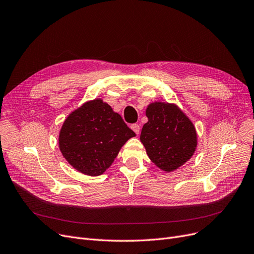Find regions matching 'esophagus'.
<instances>
[{"mask_svg":"<svg viewBox=\"0 0 254 254\" xmlns=\"http://www.w3.org/2000/svg\"><path fill=\"white\" fill-rule=\"evenodd\" d=\"M131 127V129H132L134 132L136 133V134H138L139 133V130H140V127H139V125L138 124H132L130 126Z\"/></svg>","mask_w":254,"mask_h":254,"instance_id":"esophagus-1","label":"esophagus"}]
</instances>
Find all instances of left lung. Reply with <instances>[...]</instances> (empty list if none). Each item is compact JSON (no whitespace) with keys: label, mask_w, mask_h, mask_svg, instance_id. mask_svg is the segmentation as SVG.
Instances as JSON below:
<instances>
[{"label":"left lung","mask_w":254,"mask_h":254,"mask_svg":"<svg viewBox=\"0 0 254 254\" xmlns=\"http://www.w3.org/2000/svg\"><path fill=\"white\" fill-rule=\"evenodd\" d=\"M148 122L140 132L147 155L160 170L170 173L188 162L198 145L197 131L190 118L175 103L152 102Z\"/></svg>","instance_id":"8db88e82"}]
</instances>
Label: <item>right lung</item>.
Here are the masks:
<instances>
[{
  "instance_id": "obj_1",
  "label": "right lung",
  "mask_w": 254,
  "mask_h": 254,
  "mask_svg": "<svg viewBox=\"0 0 254 254\" xmlns=\"http://www.w3.org/2000/svg\"><path fill=\"white\" fill-rule=\"evenodd\" d=\"M135 133L102 99L86 101L64 120L59 150L80 173L99 176L113 165L121 148Z\"/></svg>"
}]
</instances>
